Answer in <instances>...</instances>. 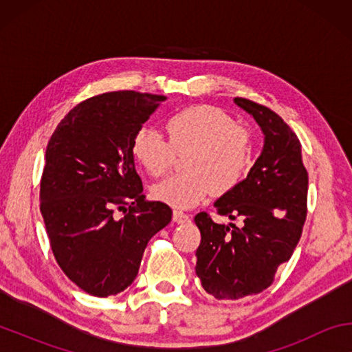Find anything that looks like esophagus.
<instances>
[{
  "instance_id": "34e87169",
  "label": "esophagus",
  "mask_w": 352,
  "mask_h": 352,
  "mask_svg": "<svg viewBox=\"0 0 352 352\" xmlns=\"http://www.w3.org/2000/svg\"><path fill=\"white\" fill-rule=\"evenodd\" d=\"M172 219H174V222H177V223H186V222H189L190 217H189V214L183 212L180 210H175L174 214H172Z\"/></svg>"
}]
</instances>
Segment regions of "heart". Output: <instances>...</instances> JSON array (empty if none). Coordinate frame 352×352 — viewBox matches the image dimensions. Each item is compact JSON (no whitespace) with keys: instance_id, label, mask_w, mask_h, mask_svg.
I'll list each match as a JSON object with an SVG mask.
<instances>
[{"instance_id":"b5f03b06","label":"heart","mask_w":352,"mask_h":352,"mask_svg":"<svg viewBox=\"0 0 352 352\" xmlns=\"http://www.w3.org/2000/svg\"><path fill=\"white\" fill-rule=\"evenodd\" d=\"M166 132L144 127L132 141V155L148 175L162 177L172 168L175 152H186V172L152 188L157 200L175 208H190L211 192L228 194L239 186L252 166L253 138L228 113L214 105H192L168 118Z\"/></svg>"}]
</instances>
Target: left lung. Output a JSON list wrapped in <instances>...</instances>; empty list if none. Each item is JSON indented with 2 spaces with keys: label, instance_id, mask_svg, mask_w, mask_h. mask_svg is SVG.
<instances>
[{
  "label": "left lung",
  "instance_id": "obj_1",
  "mask_svg": "<svg viewBox=\"0 0 352 352\" xmlns=\"http://www.w3.org/2000/svg\"><path fill=\"white\" fill-rule=\"evenodd\" d=\"M234 102L256 119L265 140L245 180L214 204L219 216L239 217L242 225L216 223L205 211L194 217L201 234L195 273L217 300L270 287L294 254L307 214L309 177L298 136L269 107L245 98Z\"/></svg>",
  "mask_w": 352,
  "mask_h": 352
}]
</instances>
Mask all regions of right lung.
I'll use <instances>...</instances> for the list:
<instances>
[{
  "instance_id": "right-lung-1",
  "label": "right lung",
  "mask_w": 352,
  "mask_h": 352,
  "mask_svg": "<svg viewBox=\"0 0 352 352\" xmlns=\"http://www.w3.org/2000/svg\"><path fill=\"white\" fill-rule=\"evenodd\" d=\"M163 100L130 90L93 96L47 142L40 180L47 239L65 275L93 296L127 289L148 241L172 219L163 201L144 200L132 155L136 132Z\"/></svg>"
}]
</instances>
